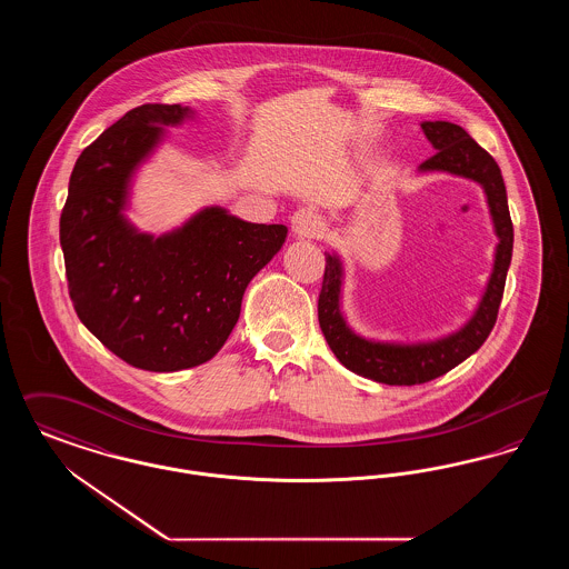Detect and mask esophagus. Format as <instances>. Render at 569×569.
<instances>
[{"label": "esophagus", "mask_w": 569, "mask_h": 569, "mask_svg": "<svg viewBox=\"0 0 569 569\" xmlns=\"http://www.w3.org/2000/svg\"><path fill=\"white\" fill-rule=\"evenodd\" d=\"M290 223H292V232L297 234L298 239H313L320 232V226H322L320 216L309 207H302V209L295 211Z\"/></svg>", "instance_id": "esophagus-1"}]
</instances>
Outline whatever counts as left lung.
I'll return each mask as SVG.
<instances>
[{"label": "left lung", "mask_w": 569, "mask_h": 569, "mask_svg": "<svg viewBox=\"0 0 569 569\" xmlns=\"http://www.w3.org/2000/svg\"><path fill=\"white\" fill-rule=\"evenodd\" d=\"M420 128L433 144L435 156L420 163L418 172H448L476 181L487 193L488 213L499 243L495 247L492 271L485 295L473 316L450 335L416 343L376 341L353 332L341 309L346 274L343 262L337 251L325 253V281L318 300V320L326 343L346 369L388 386H413L431 381L448 373L482 348L497 322V311L503 297L515 247L508 193L497 162L457 123L422 121Z\"/></svg>", "instance_id": "1"}]
</instances>
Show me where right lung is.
<instances>
[{"instance_id": "right-lung-1", "label": "right lung", "mask_w": 569, "mask_h": 569, "mask_svg": "<svg viewBox=\"0 0 569 569\" xmlns=\"http://www.w3.org/2000/svg\"><path fill=\"white\" fill-rule=\"evenodd\" d=\"M181 104H142L98 136L74 163L59 221L70 298L82 325L128 365L170 373L211 360L241 316L249 281L281 249L288 228L204 207L153 237L128 219L136 172Z\"/></svg>"}]
</instances>
